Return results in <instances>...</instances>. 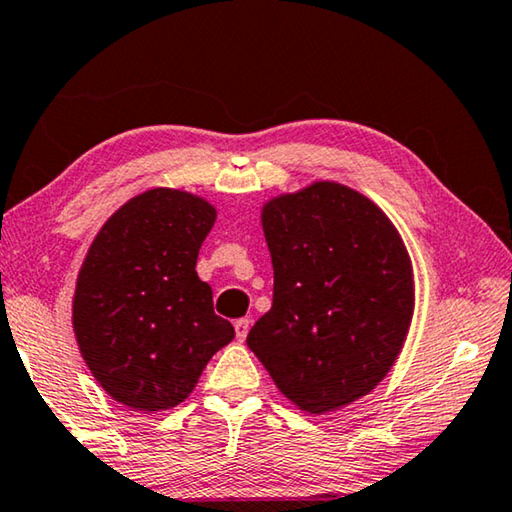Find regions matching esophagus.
Listing matches in <instances>:
<instances>
[{"label":"esophagus","mask_w":512,"mask_h":512,"mask_svg":"<svg viewBox=\"0 0 512 512\" xmlns=\"http://www.w3.org/2000/svg\"><path fill=\"white\" fill-rule=\"evenodd\" d=\"M248 327H250V320L248 318H239L235 323V332H237V341L244 343L246 336H248Z\"/></svg>","instance_id":"34e87169"}]
</instances>
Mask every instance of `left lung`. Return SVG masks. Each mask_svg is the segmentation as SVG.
<instances>
[{
  "mask_svg": "<svg viewBox=\"0 0 512 512\" xmlns=\"http://www.w3.org/2000/svg\"><path fill=\"white\" fill-rule=\"evenodd\" d=\"M273 307L248 334L287 400L323 415L368 395L409 334V250L381 207L348 185L316 180L262 205Z\"/></svg>",
  "mask_w": 512,
  "mask_h": 512,
  "instance_id": "left-lung-1",
  "label": "left lung"
}]
</instances>
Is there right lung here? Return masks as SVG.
I'll return each instance as SVG.
<instances>
[{
  "label": "right lung",
  "instance_id": "add662e5",
  "mask_svg": "<svg viewBox=\"0 0 512 512\" xmlns=\"http://www.w3.org/2000/svg\"><path fill=\"white\" fill-rule=\"evenodd\" d=\"M216 207L155 187L101 225L76 277L72 325L81 357L112 400L155 413L185 402L235 327L214 314L196 259Z\"/></svg>",
  "mask_w": 512,
  "mask_h": 512
}]
</instances>
